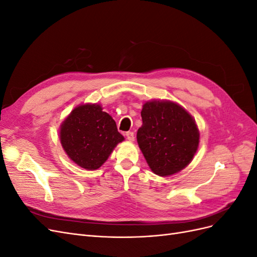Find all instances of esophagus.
<instances>
[{
    "label": "esophagus",
    "instance_id": "34e87169",
    "mask_svg": "<svg viewBox=\"0 0 257 257\" xmlns=\"http://www.w3.org/2000/svg\"><path fill=\"white\" fill-rule=\"evenodd\" d=\"M125 136H126V139H127V141H130V142H133L134 139H135V135H134L133 132H126V133H125Z\"/></svg>",
    "mask_w": 257,
    "mask_h": 257
}]
</instances>
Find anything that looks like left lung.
Here are the masks:
<instances>
[{
    "label": "left lung",
    "instance_id": "1",
    "mask_svg": "<svg viewBox=\"0 0 257 257\" xmlns=\"http://www.w3.org/2000/svg\"><path fill=\"white\" fill-rule=\"evenodd\" d=\"M137 142L151 170L159 176L180 172L196 153L199 133L195 121L173 102H147Z\"/></svg>",
    "mask_w": 257,
    "mask_h": 257
}]
</instances>
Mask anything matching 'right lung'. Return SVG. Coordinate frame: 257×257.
<instances>
[{"label":"right lung","mask_w":257,"mask_h":257,"mask_svg":"<svg viewBox=\"0 0 257 257\" xmlns=\"http://www.w3.org/2000/svg\"><path fill=\"white\" fill-rule=\"evenodd\" d=\"M60 139L69 159L82 168L95 170L124 137L102 107L85 104L76 107L62 123Z\"/></svg>","instance_id":"add662e5"}]
</instances>
